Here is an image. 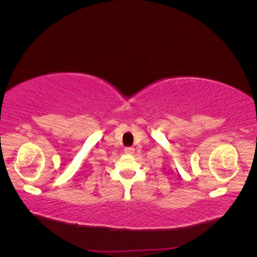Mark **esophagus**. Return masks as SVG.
<instances>
[{
    "mask_svg": "<svg viewBox=\"0 0 257 257\" xmlns=\"http://www.w3.org/2000/svg\"><path fill=\"white\" fill-rule=\"evenodd\" d=\"M134 151H135V149H134L133 147H126V148H124V153H125V154H128V155L134 154Z\"/></svg>",
    "mask_w": 257,
    "mask_h": 257,
    "instance_id": "obj_1",
    "label": "esophagus"
}]
</instances>
